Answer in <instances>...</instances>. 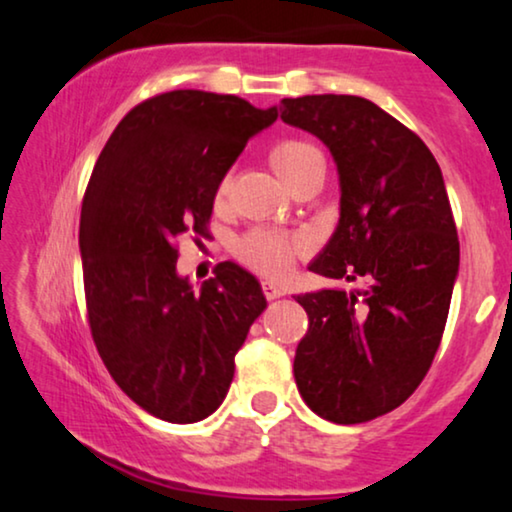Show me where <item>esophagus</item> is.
Here are the masks:
<instances>
[{"label": "esophagus", "mask_w": 512, "mask_h": 512, "mask_svg": "<svg viewBox=\"0 0 512 512\" xmlns=\"http://www.w3.org/2000/svg\"><path fill=\"white\" fill-rule=\"evenodd\" d=\"M263 293L268 298H282L286 296V289L279 282H263Z\"/></svg>", "instance_id": "esophagus-1"}]
</instances>
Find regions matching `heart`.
<instances>
[{"instance_id": "heart-1", "label": "heart", "mask_w": 512, "mask_h": 512, "mask_svg": "<svg viewBox=\"0 0 512 512\" xmlns=\"http://www.w3.org/2000/svg\"><path fill=\"white\" fill-rule=\"evenodd\" d=\"M321 163V153L314 144L305 139H282L270 149V165L277 172V177L291 186L298 177H303L307 170ZM228 179L219 186V195H226ZM298 242L289 235L272 233V230H251L237 242L235 254L242 263L263 275H282L289 270L293 258L298 254Z\"/></svg>"}]
</instances>
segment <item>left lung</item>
Masks as SVG:
<instances>
[{
    "mask_svg": "<svg viewBox=\"0 0 512 512\" xmlns=\"http://www.w3.org/2000/svg\"><path fill=\"white\" fill-rule=\"evenodd\" d=\"M279 111L338 165L340 221L310 270L363 282L296 296L310 328L293 375L319 417L361 424L419 387L443 338L459 275L443 172L415 132L366 97H286Z\"/></svg>",
    "mask_w": 512,
    "mask_h": 512,
    "instance_id": "1",
    "label": "left lung"
}]
</instances>
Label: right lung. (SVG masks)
I'll list each match as a JSON object with an SVG mask.
<instances>
[{
	"label": "right lung",
	"mask_w": 512,
	"mask_h": 512,
	"mask_svg": "<svg viewBox=\"0 0 512 512\" xmlns=\"http://www.w3.org/2000/svg\"><path fill=\"white\" fill-rule=\"evenodd\" d=\"M275 121L277 107L172 90L125 114L90 174L79 226L90 333L118 387L165 422L219 408L268 307L258 279L228 261L193 291L174 244L207 233L226 172Z\"/></svg>",
	"instance_id": "1"
}]
</instances>
